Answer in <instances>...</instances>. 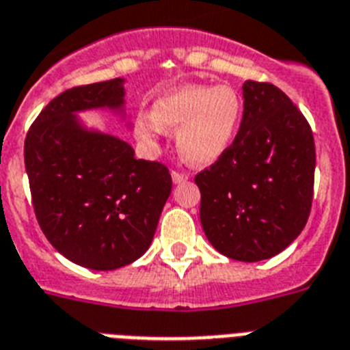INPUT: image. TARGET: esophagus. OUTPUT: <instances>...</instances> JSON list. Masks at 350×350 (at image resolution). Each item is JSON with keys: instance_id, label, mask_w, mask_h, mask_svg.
Wrapping results in <instances>:
<instances>
[{"instance_id": "34e87169", "label": "esophagus", "mask_w": 350, "mask_h": 350, "mask_svg": "<svg viewBox=\"0 0 350 350\" xmlns=\"http://www.w3.org/2000/svg\"><path fill=\"white\" fill-rule=\"evenodd\" d=\"M172 178L173 182H186L187 178H189V175L187 173H182V172H172Z\"/></svg>"}]
</instances>
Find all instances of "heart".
Instances as JSON below:
<instances>
[{
  "instance_id": "1",
  "label": "heart",
  "mask_w": 350,
  "mask_h": 350,
  "mask_svg": "<svg viewBox=\"0 0 350 350\" xmlns=\"http://www.w3.org/2000/svg\"><path fill=\"white\" fill-rule=\"evenodd\" d=\"M243 104L230 86L186 85L155 100L152 113L136 116V136L150 146L164 133L177 131L175 142L182 159L193 166L217 161L234 143Z\"/></svg>"
}]
</instances>
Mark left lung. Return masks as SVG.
<instances>
[{
	"label": "left lung",
	"instance_id": "1",
	"mask_svg": "<svg viewBox=\"0 0 350 350\" xmlns=\"http://www.w3.org/2000/svg\"><path fill=\"white\" fill-rule=\"evenodd\" d=\"M228 150L195 177L200 221L221 255L258 262L303 232L313 202L315 142L299 107L271 83L246 81Z\"/></svg>",
	"mask_w": 350,
	"mask_h": 350
}]
</instances>
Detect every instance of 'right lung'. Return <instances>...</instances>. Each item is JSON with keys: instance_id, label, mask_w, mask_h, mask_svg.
<instances>
[{"instance_id": "obj_1", "label": "right lung", "mask_w": 350, "mask_h": 350, "mask_svg": "<svg viewBox=\"0 0 350 350\" xmlns=\"http://www.w3.org/2000/svg\"><path fill=\"white\" fill-rule=\"evenodd\" d=\"M124 79L65 90L26 134L25 164L42 232L65 258L113 271L148 250L170 193L163 163L134 157L129 143L86 131L76 111L118 109Z\"/></svg>"}]
</instances>
